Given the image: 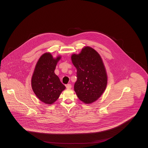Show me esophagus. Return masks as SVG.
Masks as SVG:
<instances>
[{
  "label": "esophagus",
  "instance_id": "34e87169",
  "mask_svg": "<svg viewBox=\"0 0 148 148\" xmlns=\"http://www.w3.org/2000/svg\"><path fill=\"white\" fill-rule=\"evenodd\" d=\"M66 89H70L71 88V85L70 84H68L66 85Z\"/></svg>",
  "mask_w": 148,
  "mask_h": 148
}]
</instances>
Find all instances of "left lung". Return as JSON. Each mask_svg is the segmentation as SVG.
Instances as JSON below:
<instances>
[{"label":"left lung","mask_w":148,"mask_h":148,"mask_svg":"<svg viewBox=\"0 0 148 148\" xmlns=\"http://www.w3.org/2000/svg\"><path fill=\"white\" fill-rule=\"evenodd\" d=\"M77 68V80L74 89L78 98L85 104L97 100L105 91L108 77L103 60L98 53L90 47L71 56Z\"/></svg>","instance_id":"obj_1"}]
</instances>
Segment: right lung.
Instances as JSON below:
<instances>
[{"label": "right lung", "instance_id": "1", "mask_svg": "<svg viewBox=\"0 0 148 148\" xmlns=\"http://www.w3.org/2000/svg\"><path fill=\"white\" fill-rule=\"evenodd\" d=\"M60 59V56L54 58L50 53H45L35 65L32 77V88L36 97L46 104H53L65 89L54 73Z\"/></svg>", "mask_w": 148, "mask_h": 148}]
</instances>
